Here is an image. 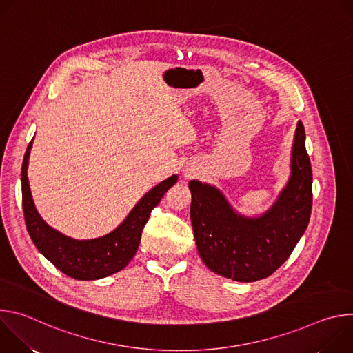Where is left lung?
<instances>
[{"label":"left lung","instance_id":"8db88e82","mask_svg":"<svg viewBox=\"0 0 353 353\" xmlns=\"http://www.w3.org/2000/svg\"><path fill=\"white\" fill-rule=\"evenodd\" d=\"M312 184L306 132L300 120L292 143L290 176L264 214L243 215L218 187L191 180L190 218L201 260L212 272L237 282L268 278L289 259L309 225Z\"/></svg>","mask_w":353,"mask_h":353}]
</instances>
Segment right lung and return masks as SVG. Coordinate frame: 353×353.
Listing matches in <instances>:
<instances>
[{
	"mask_svg": "<svg viewBox=\"0 0 353 353\" xmlns=\"http://www.w3.org/2000/svg\"><path fill=\"white\" fill-rule=\"evenodd\" d=\"M32 143L33 139L23 157L21 181L25 223L37 250L63 274L78 281H94L121 271L137 253L150 211L159 204L165 192L177 183L179 176L173 174L150 188L110 233L96 239L77 240L47 225L34 207L28 179Z\"/></svg>",
	"mask_w": 353,
	"mask_h": 353,
	"instance_id": "right-lung-1",
	"label": "right lung"
}]
</instances>
